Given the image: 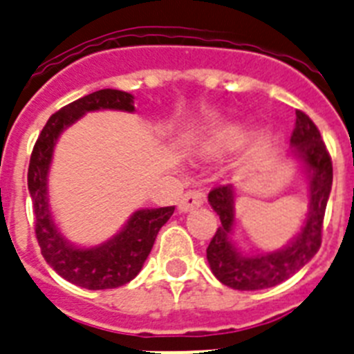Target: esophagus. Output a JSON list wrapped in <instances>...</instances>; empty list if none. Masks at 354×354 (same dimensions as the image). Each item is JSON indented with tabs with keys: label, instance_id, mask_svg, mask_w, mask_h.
Here are the masks:
<instances>
[{
	"label": "esophagus",
	"instance_id": "obj_1",
	"mask_svg": "<svg viewBox=\"0 0 354 354\" xmlns=\"http://www.w3.org/2000/svg\"><path fill=\"white\" fill-rule=\"evenodd\" d=\"M203 203H205V192H201V190H189V192H185L181 196L180 203H178V208H180V212L187 213L194 208H199Z\"/></svg>",
	"mask_w": 354,
	"mask_h": 354
}]
</instances>
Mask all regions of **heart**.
<instances>
[{
	"label": "heart",
	"instance_id": "heart-1",
	"mask_svg": "<svg viewBox=\"0 0 354 354\" xmlns=\"http://www.w3.org/2000/svg\"><path fill=\"white\" fill-rule=\"evenodd\" d=\"M229 141H231V133L229 132L216 133V136L209 138L208 141L199 145L197 153H199L201 157H216V155L224 153V149L229 146Z\"/></svg>",
	"mask_w": 354,
	"mask_h": 354
}]
</instances>
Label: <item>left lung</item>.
<instances>
[{
	"label": "left lung",
	"mask_w": 354,
	"mask_h": 354,
	"mask_svg": "<svg viewBox=\"0 0 354 354\" xmlns=\"http://www.w3.org/2000/svg\"><path fill=\"white\" fill-rule=\"evenodd\" d=\"M291 155L305 165L310 187L307 218L298 236L292 238L288 247L256 256L240 252L231 240L234 225L232 185H221L208 194L209 205L221 218V225L206 248V259L213 275L222 284L238 291L273 288L304 268L319 250L324 209L332 190L333 167L332 157L321 139L319 130L301 111H296L295 130L291 133Z\"/></svg>",
	"instance_id": "1"
}]
</instances>
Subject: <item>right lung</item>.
<instances>
[{"mask_svg": "<svg viewBox=\"0 0 354 354\" xmlns=\"http://www.w3.org/2000/svg\"><path fill=\"white\" fill-rule=\"evenodd\" d=\"M116 109L133 113V97L120 90H98L86 95L47 120L33 146L28 169V189L33 201L35 234L44 259L54 272L86 289H114L141 272L158 231L169 221L174 206L138 209L116 236L98 247L79 248L63 236L53 221L47 196V174L56 141L63 130L90 111Z\"/></svg>", "mask_w": 354, "mask_h": 354, "instance_id": "add662e5", "label": "right lung"}]
</instances>
